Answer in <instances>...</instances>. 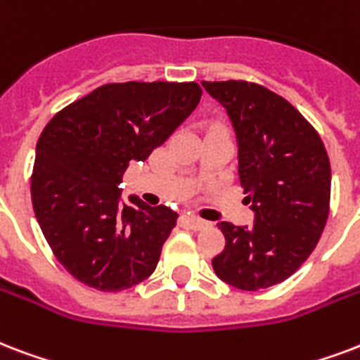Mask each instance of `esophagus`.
Listing matches in <instances>:
<instances>
[{
  "instance_id": "obj_1",
  "label": "esophagus",
  "mask_w": 360,
  "mask_h": 360,
  "mask_svg": "<svg viewBox=\"0 0 360 360\" xmlns=\"http://www.w3.org/2000/svg\"><path fill=\"white\" fill-rule=\"evenodd\" d=\"M185 221H186V224H188V226L194 230H202V229H207V226H210V223H207V221H204V219H200V217H196V215H186Z\"/></svg>"
}]
</instances>
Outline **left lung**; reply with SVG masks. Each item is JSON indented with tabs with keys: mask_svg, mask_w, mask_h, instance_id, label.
<instances>
[{
	"mask_svg": "<svg viewBox=\"0 0 360 360\" xmlns=\"http://www.w3.org/2000/svg\"><path fill=\"white\" fill-rule=\"evenodd\" d=\"M226 109L238 137V174L253 229L219 223L226 245L217 278L241 290L290 278L317 245L330 210V160L300 111L262 84L202 81Z\"/></svg>",
	"mask_w": 360,
	"mask_h": 360,
	"instance_id": "left-lung-1",
	"label": "left lung"
}]
</instances>
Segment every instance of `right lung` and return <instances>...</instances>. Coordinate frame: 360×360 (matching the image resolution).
<instances>
[{"label": "right lung", "instance_id": "obj_1", "mask_svg": "<svg viewBox=\"0 0 360 360\" xmlns=\"http://www.w3.org/2000/svg\"><path fill=\"white\" fill-rule=\"evenodd\" d=\"M198 82H109L54 115L41 131L32 204L46 243L81 283L119 292L155 271L177 224L166 205L130 196L120 181L196 109Z\"/></svg>", "mask_w": 360, "mask_h": 360}]
</instances>
